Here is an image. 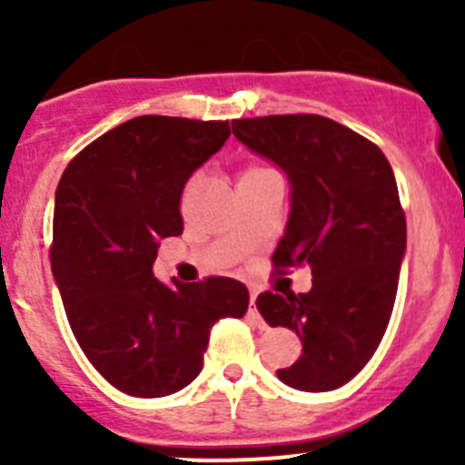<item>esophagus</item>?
<instances>
[{
    "instance_id": "34e87169",
    "label": "esophagus",
    "mask_w": 465,
    "mask_h": 465,
    "mask_svg": "<svg viewBox=\"0 0 465 465\" xmlns=\"http://www.w3.org/2000/svg\"><path fill=\"white\" fill-rule=\"evenodd\" d=\"M250 317H252V320H254V323L259 328L265 326V323H262V320H261L259 311H256V292H252V297H250Z\"/></svg>"
}]
</instances>
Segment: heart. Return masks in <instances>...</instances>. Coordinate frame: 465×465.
Here are the masks:
<instances>
[{
    "label": "heart",
    "instance_id": "b5f03b06",
    "mask_svg": "<svg viewBox=\"0 0 465 465\" xmlns=\"http://www.w3.org/2000/svg\"><path fill=\"white\" fill-rule=\"evenodd\" d=\"M254 173H262V168H247L245 173H242L241 177H247V175H254Z\"/></svg>",
    "mask_w": 465,
    "mask_h": 465
}]
</instances>
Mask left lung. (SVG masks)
Listing matches in <instances>:
<instances>
[{"label": "left lung", "instance_id": "left-lung-1", "mask_svg": "<svg viewBox=\"0 0 465 465\" xmlns=\"http://www.w3.org/2000/svg\"><path fill=\"white\" fill-rule=\"evenodd\" d=\"M232 130L290 182V215L272 261L312 270L311 292L256 299L262 320L303 344L276 376L299 391H331L362 371L391 317L407 250L396 177L376 143L326 116L238 119Z\"/></svg>", "mask_w": 465, "mask_h": 465}]
</instances>
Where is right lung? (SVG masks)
Instances as JSON below:
<instances>
[{
	"label": "right lung",
	"mask_w": 465,
	"mask_h": 465,
	"mask_svg": "<svg viewBox=\"0 0 465 465\" xmlns=\"http://www.w3.org/2000/svg\"><path fill=\"white\" fill-rule=\"evenodd\" d=\"M227 121L137 116L76 154L55 189L51 272L83 353L119 391L162 398L203 371L211 326L241 320L227 276L163 285L159 241L180 236L189 177L229 139Z\"/></svg>",
	"instance_id": "right-lung-1"
}]
</instances>
